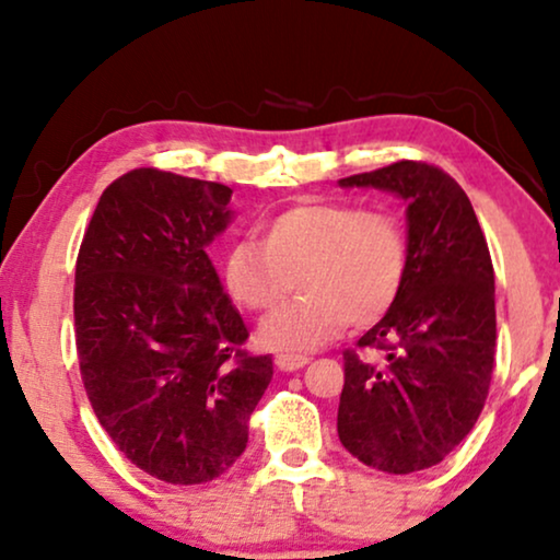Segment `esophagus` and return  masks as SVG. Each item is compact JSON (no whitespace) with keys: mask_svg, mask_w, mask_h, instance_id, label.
Masks as SVG:
<instances>
[{"mask_svg":"<svg viewBox=\"0 0 560 560\" xmlns=\"http://www.w3.org/2000/svg\"><path fill=\"white\" fill-rule=\"evenodd\" d=\"M305 364H308V357H303V354H278L275 357V366L282 372H295Z\"/></svg>","mask_w":560,"mask_h":560,"instance_id":"34e87169","label":"esophagus"}]
</instances>
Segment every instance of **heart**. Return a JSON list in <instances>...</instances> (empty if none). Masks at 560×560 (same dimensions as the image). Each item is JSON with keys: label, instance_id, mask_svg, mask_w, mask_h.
<instances>
[{"label": "heart", "instance_id": "obj_1", "mask_svg": "<svg viewBox=\"0 0 560 560\" xmlns=\"http://www.w3.org/2000/svg\"><path fill=\"white\" fill-rule=\"evenodd\" d=\"M408 278V236L387 211L301 203L265 226L262 242L234 240L221 282L244 311L278 308L301 282L303 298L259 324L265 349L301 354L331 343L347 324L385 318Z\"/></svg>", "mask_w": 560, "mask_h": 560}]
</instances>
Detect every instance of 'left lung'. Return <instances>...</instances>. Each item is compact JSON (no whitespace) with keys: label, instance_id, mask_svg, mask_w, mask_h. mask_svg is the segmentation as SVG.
Listing matches in <instances>:
<instances>
[{"label":"left lung","instance_id":"1","mask_svg":"<svg viewBox=\"0 0 560 560\" xmlns=\"http://www.w3.org/2000/svg\"><path fill=\"white\" fill-rule=\"evenodd\" d=\"M341 188L402 198L408 278L402 293L357 347L343 351L339 439L372 469L412 474L443 462L477 423L494 366V270L464 188L441 167L400 160L349 175Z\"/></svg>","mask_w":560,"mask_h":560}]
</instances>
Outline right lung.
<instances>
[{"instance_id": "add662e5", "label": "right lung", "mask_w": 560, "mask_h": 560, "mask_svg": "<svg viewBox=\"0 0 560 560\" xmlns=\"http://www.w3.org/2000/svg\"><path fill=\"white\" fill-rule=\"evenodd\" d=\"M232 188L140 167L98 198L75 262V349L98 423L135 466L203 485L244 454L272 357L206 247L232 224Z\"/></svg>"}]
</instances>
